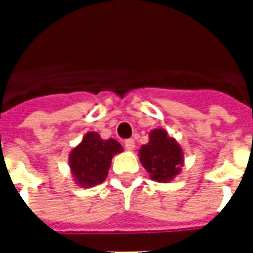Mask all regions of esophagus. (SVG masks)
<instances>
[{
    "mask_svg": "<svg viewBox=\"0 0 253 253\" xmlns=\"http://www.w3.org/2000/svg\"><path fill=\"white\" fill-rule=\"evenodd\" d=\"M124 146H125V148L128 149V151H133V149L135 148V143H134L133 139H126L124 142Z\"/></svg>",
    "mask_w": 253,
    "mask_h": 253,
    "instance_id": "obj_1",
    "label": "esophagus"
}]
</instances>
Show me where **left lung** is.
<instances>
[{
    "label": "left lung",
    "mask_w": 253,
    "mask_h": 253,
    "mask_svg": "<svg viewBox=\"0 0 253 253\" xmlns=\"http://www.w3.org/2000/svg\"><path fill=\"white\" fill-rule=\"evenodd\" d=\"M139 161L149 177L157 182H169L184 166V151L173 137L162 128L149 131V142L139 149Z\"/></svg>",
    "instance_id": "left-lung-1"
}]
</instances>
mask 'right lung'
Returning <instances> with one entry per match:
<instances>
[{
    "mask_svg": "<svg viewBox=\"0 0 253 253\" xmlns=\"http://www.w3.org/2000/svg\"><path fill=\"white\" fill-rule=\"evenodd\" d=\"M124 151L118 140L102 139L99 133L88 131L81 143L69 152L68 165L76 185L92 187L102 184L110 169L115 154Z\"/></svg>",
    "mask_w": 253,
    "mask_h": 253,
    "instance_id": "1",
    "label": "right lung"
}]
</instances>
